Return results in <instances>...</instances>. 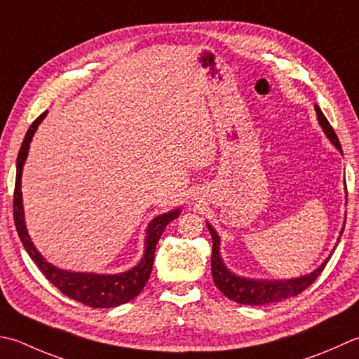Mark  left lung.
I'll list each match as a JSON object with an SVG mask.
<instances>
[{"label": "left lung", "instance_id": "8db88e82", "mask_svg": "<svg viewBox=\"0 0 359 359\" xmlns=\"http://www.w3.org/2000/svg\"><path fill=\"white\" fill-rule=\"evenodd\" d=\"M316 109V115H318V121L319 126L324 130L325 137L330 140L336 149H338L342 154V147L338 140V135H336L332 126H330L328 119L325 115L322 114V110L319 109V105H314ZM346 201H347V187H346ZM347 203V202H346ZM207 227L210 230V235L213 238V249H212V276L216 286L219 287V291L226 296L227 299L236 302V304H243V305H268V304H277V302L286 300L290 297H296L297 294L302 291H305L308 286H310L316 278L320 276V272L324 271L325 264L328 263V259L332 258L333 252L338 245L344 227H346V216H344V224L341 229V233L338 236V241H336L333 250L330 252V255L324 259L319 268H316L313 272L306 273V276L296 277V278H280V280H266V278H249V277H243L238 276L233 271H230L226 263L222 262L221 257V238L217 235V231L215 227L205 221Z\"/></svg>", "mask_w": 359, "mask_h": 359}]
</instances>
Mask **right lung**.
I'll return each mask as SVG.
<instances>
[{"label": "right lung", "mask_w": 359, "mask_h": 359, "mask_svg": "<svg viewBox=\"0 0 359 359\" xmlns=\"http://www.w3.org/2000/svg\"><path fill=\"white\" fill-rule=\"evenodd\" d=\"M45 116L46 111L35 119L31 124V128L27 129L17 157L15 193H13V221H15L20 240L23 243L32 262L41 271V273L69 299L81 302V304L88 305L91 308H114L128 304V302L135 299L143 291L144 285L149 280L154 264V254H156V245L168 224L174 221L175 217H179L180 208L177 207L171 210V212L158 215L149 222V226L146 227L143 257L129 271L118 273L74 272L60 269L57 266L49 263L37 250V248H35L29 236V231H27L23 208V193H21V175H23L25 161L27 158V154H29V146L34 138V133L39 129V126L43 121Z\"/></svg>", "instance_id": "right-lung-1"}]
</instances>
